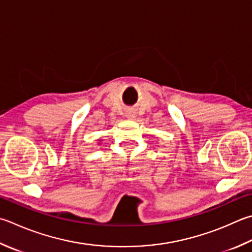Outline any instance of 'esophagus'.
<instances>
[{
  "label": "esophagus",
  "instance_id": "obj_1",
  "mask_svg": "<svg viewBox=\"0 0 252 252\" xmlns=\"http://www.w3.org/2000/svg\"><path fill=\"white\" fill-rule=\"evenodd\" d=\"M126 117L128 118V120H135L136 118V112L132 111V110H129L126 112Z\"/></svg>",
  "mask_w": 252,
  "mask_h": 252
}]
</instances>
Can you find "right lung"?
Instances as JSON below:
<instances>
[{"mask_svg": "<svg viewBox=\"0 0 252 252\" xmlns=\"http://www.w3.org/2000/svg\"><path fill=\"white\" fill-rule=\"evenodd\" d=\"M98 141H101V140H99V139H98Z\"/></svg>", "mask_w": 252, "mask_h": 252, "instance_id": "1", "label": "right lung"}]
</instances>
